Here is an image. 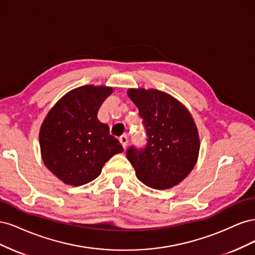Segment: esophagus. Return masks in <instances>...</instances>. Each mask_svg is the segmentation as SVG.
Masks as SVG:
<instances>
[{"mask_svg": "<svg viewBox=\"0 0 255 255\" xmlns=\"http://www.w3.org/2000/svg\"><path fill=\"white\" fill-rule=\"evenodd\" d=\"M119 141L121 142L123 148L127 149V145H128V136H127V135H122V136L119 138Z\"/></svg>", "mask_w": 255, "mask_h": 255, "instance_id": "obj_1", "label": "esophagus"}]
</instances>
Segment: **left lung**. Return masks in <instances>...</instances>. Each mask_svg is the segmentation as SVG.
<instances>
[{
    "mask_svg": "<svg viewBox=\"0 0 255 255\" xmlns=\"http://www.w3.org/2000/svg\"><path fill=\"white\" fill-rule=\"evenodd\" d=\"M128 96L139 111L148 142L127 157L137 179L154 189H169L194 169L200 150L196 123L179 100L156 89L130 88Z\"/></svg>",
    "mask_w": 255,
    "mask_h": 255,
    "instance_id": "1",
    "label": "left lung"
}]
</instances>
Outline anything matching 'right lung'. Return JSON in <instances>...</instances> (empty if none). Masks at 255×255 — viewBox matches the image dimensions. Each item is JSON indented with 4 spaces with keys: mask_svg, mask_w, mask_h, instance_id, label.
I'll list each match as a JSON object with an SVG mask.
<instances>
[{
    "mask_svg": "<svg viewBox=\"0 0 255 255\" xmlns=\"http://www.w3.org/2000/svg\"><path fill=\"white\" fill-rule=\"evenodd\" d=\"M114 89L86 85L59 99L40 127L41 157L49 170L67 185L81 186L100 175L105 163L123 152L98 111Z\"/></svg>",
    "mask_w": 255,
    "mask_h": 255,
    "instance_id": "obj_1",
    "label": "right lung"
}]
</instances>
